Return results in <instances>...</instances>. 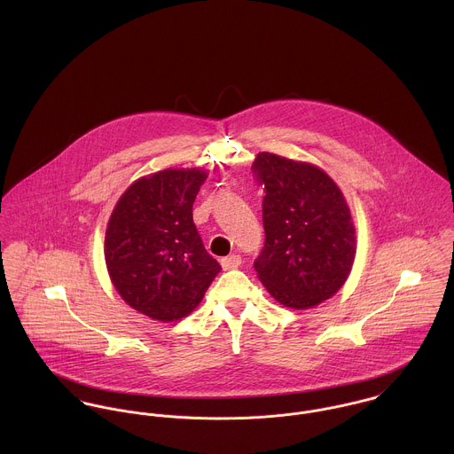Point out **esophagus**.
<instances>
[{
	"mask_svg": "<svg viewBox=\"0 0 454 454\" xmlns=\"http://www.w3.org/2000/svg\"><path fill=\"white\" fill-rule=\"evenodd\" d=\"M239 265H241V257H239V255H236V254H232V255L223 257V259H222V267H223L225 270L236 269V267H239Z\"/></svg>",
	"mask_w": 454,
	"mask_h": 454,
	"instance_id": "obj_1",
	"label": "esophagus"
}]
</instances>
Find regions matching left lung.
Instances as JSON below:
<instances>
[{"instance_id":"8db88e82","label":"left lung","mask_w":454,"mask_h":454,"mask_svg":"<svg viewBox=\"0 0 454 454\" xmlns=\"http://www.w3.org/2000/svg\"><path fill=\"white\" fill-rule=\"evenodd\" d=\"M263 187L265 243L254 267L283 306L308 309L330 299L355 260V225L344 195L320 168L269 152L252 166Z\"/></svg>"}]
</instances>
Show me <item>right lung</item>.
Listing matches in <instances>:
<instances>
[{
	"mask_svg": "<svg viewBox=\"0 0 454 454\" xmlns=\"http://www.w3.org/2000/svg\"><path fill=\"white\" fill-rule=\"evenodd\" d=\"M200 169H164L136 180L119 199L105 236V259L121 297L136 311L175 322L202 301L220 263L195 229Z\"/></svg>",
	"mask_w": 454,
	"mask_h": 454,
	"instance_id": "add662e5",
	"label": "right lung"
}]
</instances>
